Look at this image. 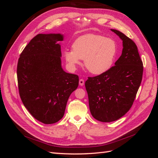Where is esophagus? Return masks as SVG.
<instances>
[{
    "label": "esophagus",
    "instance_id": "esophagus-1",
    "mask_svg": "<svg viewBox=\"0 0 158 158\" xmlns=\"http://www.w3.org/2000/svg\"><path fill=\"white\" fill-rule=\"evenodd\" d=\"M79 84L81 86H82V85L84 84V80L83 79H80L79 80Z\"/></svg>",
    "mask_w": 158,
    "mask_h": 158
}]
</instances>
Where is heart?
Here are the masks:
<instances>
[{"mask_svg": "<svg viewBox=\"0 0 158 158\" xmlns=\"http://www.w3.org/2000/svg\"><path fill=\"white\" fill-rule=\"evenodd\" d=\"M117 53V44L111 38L88 33L80 36L73 44V50H66L64 56L71 68L84 59L85 67L90 73L99 75L113 66Z\"/></svg>", "mask_w": 158, "mask_h": 158, "instance_id": "obj_1", "label": "heart"}]
</instances>
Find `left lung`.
I'll return each mask as SVG.
<instances>
[{"instance_id": "left-lung-1", "label": "left lung", "mask_w": 158, "mask_h": 158, "mask_svg": "<svg viewBox=\"0 0 158 158\" xmlns=\"http://www.w3.org/2000/svg\"><path fill=\"white\" fill-rule=\"evenodd\" d=\"M111 30L123 41L122 54L106 73L89 77L85 83L91 114L105 123L117 121L129 111L143 74V63L135 43L122 32Z\"/></svg>"}]
</instances>
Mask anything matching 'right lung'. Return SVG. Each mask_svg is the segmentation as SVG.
<instances>
[{
    "label": "right lung",
    "mask_w": 158,
    "mask_h": 158,
    "mask_svg": "<svg viewBox=\"0 0 158 158\" xmlns=\"http://www.w3.org/2000/svg\"><path fill=\"white\" fill-rule=\"evenodd\" d=\"M60 33L37 35L20 54L17 66L19 94L23 106L44 124L63 117L70 94L78 88L76 74L63 70Z\"/></svg>",
    "instance_id": "add662e5"
}]
</instances>
